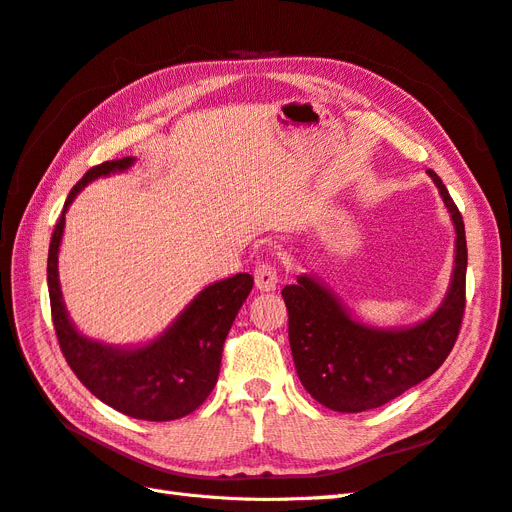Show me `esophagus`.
<instances>
[{"mask_svg": "<svg viewBox=\"0 0 512 512\" xmlns=\"http://www.w3.org/2000/svg\"><path fill=\"white\" fill-rule=\"evenodd\" d=\"M254 280L258 290L271 292L277 288V282H280V271H277L273 262H258L254 269Z\"/></svg>", "mask_w": 512, "mask_h": 512, "instance_id": "1", "label": "esophagus"}]
</instances>
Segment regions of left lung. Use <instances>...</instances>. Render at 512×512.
<instances>
[{
	"label": "left lung",
	"mask_w": 512,
	"mask_h": 512,
	"mask_svg": "<svg viewBox=\"0 0 512 512\" xmlns=\"http://www.w3.org/2000/svg\"><path fill=\"white\" fill-rule=\"evenodd\" d=\"M438 185L457 232L451 288L438 312L408 329H374L354 320L331 290L301 275L282 290L288 339L305 391L335 412H365L389 404L427 380L451 354L466 309L468 245L461 213L442 179Z\"/></svg>",
	"instance_id": "1"
}]
</instances>
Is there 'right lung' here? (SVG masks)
<instances>
[{
  "label": "right lung",
  "instance_id": "right-lung-1",
  "mask_svg": "<svg viewBox=\"0 0 512 512\" xmlns=\"http://www.w3.org/2000/svg\"><path fill=\"white\" fill-rule=\"evenodd\" d=\"M132 162L134 158L102 162L89 168L70 190L51 237L46 282L57 342L76 378L91 395L117 412L162 423L194 412L213 391L226 335L247 294L252 292L254 277L237 273L207 286L158 339L141 348L104 346L76 331L61 301L57 277V252L64 235L66 211L89 181L121 173Z\"/></svg>",
  "mask_w": 512,
  "mask_h": 512
}]
</instances>
